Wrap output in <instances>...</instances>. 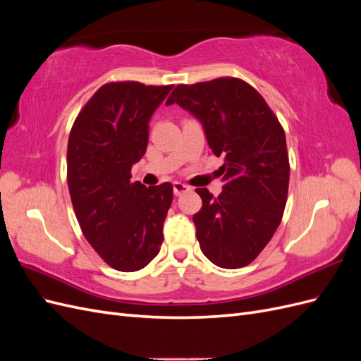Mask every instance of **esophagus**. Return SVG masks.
Wrapping results in <instances>:
<instances>
[{"label":"esophagus","mask_w":361,"mask_h":361,"mask_svg":"<svg viewBox=\"0 0 361 361\" xmlns=\"http://www.w3.org/2000/svg\"><path fill=\"white\" fill-rule=\"evenodd\" d=\"M188 190H190L188 185H185L182 182H174L173 183V191H174V194H176V195H180L183 192H187Z\"/></svg>","instance_id":"34e87169"}]
</instances>
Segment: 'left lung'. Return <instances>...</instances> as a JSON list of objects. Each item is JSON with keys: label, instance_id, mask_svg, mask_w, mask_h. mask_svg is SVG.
Here are the masks:
<instances>
[{"label": "left lung", "instance_id": "1", "mask_svg": "<svg viewBox=\"0 0 361 361\" xmlns=\"http://www.w3.org/2000/svg\"><path fill=\"white\" fill-rule=\"evenodd\" d=\"M166 104L197 117L207 145L224 157L221 194L195 190L202 209L192 221L203 255L220 268L247 267L285 212L290 170L285 130L255 87L233 76L178 84Z\"/></svg>", "mask_w": 361, "mask_h": 361}]
</instances>
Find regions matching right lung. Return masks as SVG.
<instances>
[{
	"mask_svg": "<svg viewBox=\"0 0 361 361\" xmlns=\"http://www.w3.org/2000/svg\"><path fill=\"white\" fill-rule=\"evenodd\" d=\"M173 85L104 84L81 108L68 141V187L76 220L106 265L133 272L159 253L173 185L130 182L146 154L149 120Z\"/></svg>",
	"mask_w": 361,
	"mask_h": 361,
	"instance_id": "add662e5",
	"label": "right lung"
}]
</instances>
